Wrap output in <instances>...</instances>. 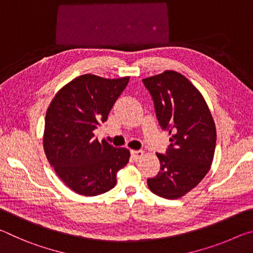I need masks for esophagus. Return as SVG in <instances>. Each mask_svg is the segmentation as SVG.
Segmentation results:
<instances>
[{
  "mask_svg": "<svg viewBox=\"0 0 253 253\" xmlns=\"http://www.w3.org/2000/svg\"><path fill=\"white\" fill-rule=\"evenodd\" d=\"M131 155L135 160H138V158L142 157L144 155V151L143 149H137V151H131Z\"/></svg>",
  "mask_w": 253,
  "mask_h": 253,
  "instance_id": "obj_1",
  "label": "esophagus"
}]
</instances>
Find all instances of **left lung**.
I'll return each mask as SVG.
<instances>
[{"label": "left lung", "mask_w": 253, "mask_h": 253, "mask_svg": "<svg viewBox=\"0 0 253 253\" xmlns=\"http://www.w3.org/2000/svg\"><path fill=\"white\" fill-rule=\"evenodd\" d=\"M162 129L172 137L165 154H156L161 169L147 179L154 194L174 200L202 181L211 168L216 144L212 115L203 96L176 71L143 79Z\"/></svg>", "instance_id": "left-lung-1"}]
</instances>
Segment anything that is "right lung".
I'll return each instance as SVG.
<instances>
[{
    "instance_id": "add662e5",
    "label": "right lung",
    "mask_w": 253,
    "mask_h": 253,
    "mask_svg": "<svg viewBox=\"0 0 253 253\" xmlns=\"http://www.w3.org/2000/svg\"><path fill=\"white\" fill-rule=\"evenodd\" d=\"M129 77L105 79L83 75L60 89L45 115L43 147L50 165L76 193L95 196L111 190L129 151L95 138Z\"/></svg>"
}]
</instances>
